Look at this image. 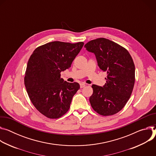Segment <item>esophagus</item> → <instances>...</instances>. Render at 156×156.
<instances>
[{"mask_svg": "<svg viewBox=\"0 0 156 156\" xmlns=\"http://www.w3.org/2000/svg\"><path fill=\"white\" fill-rule=\"evenodd\" d=\"M85 85H85V83H81L80 84V88H83Z\"/></svg>", "mask_w": 156, "mask_h": 156, "instance_id": "obj_1", "label": "esophagus"}]
</instances>
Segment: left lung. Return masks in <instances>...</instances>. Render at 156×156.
Returning <instances> with one entry per match:
<instances>
[{"instance_id": "1", "label": "left lung", "mask_w": 156, "mask_h": 156, "mask_svg": "<svg viewBox=\"0 0 156 156\" xmlns=\"http://www.w3.org/2000/svg\"><path fill=\"white\" fill-rule=\"evenodd\" d=\"M84 47L94 53L100 69L107 73L103 87L92 85L90 105L101 115H115L125 106L132 94L135 81L133 60L127 49L104 38L91 40Z\"/></svg>"}]
</instances>
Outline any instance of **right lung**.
<instances>
[{
  "label": "right lung",
  "mask_w": 156,
  "mask_h": 156,
  "mask_svg": "<svg viewBox=\"0 0 156 156\" xmlns=\"http://www.w3.org/2000/svg\"><path fill=\"white\" fill-rule=\"evenodd\" d=\"M83 44L48 43L34 49L28 61L24 78L27 92L34 107L47 118L56 119L66 113L80 89L77 82L61 78V73L71 67Z\"/></svg>",
  "instance_id": "add662e5"
}]
</instances>
